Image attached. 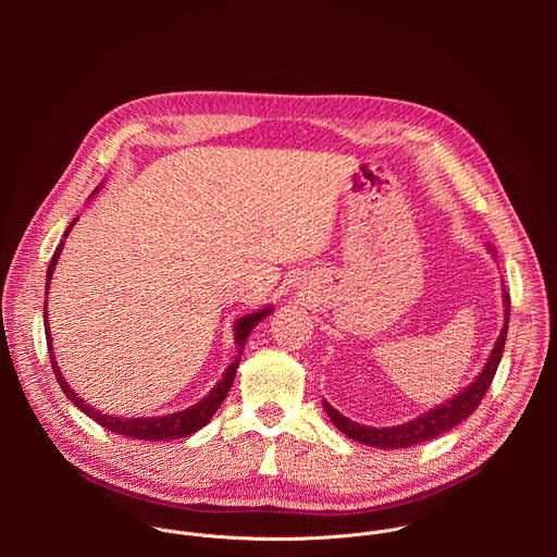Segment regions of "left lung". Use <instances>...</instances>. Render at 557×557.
I'll return each instance as SVG.
<instances>
[{
	"instance_id": "obj_1",
	"label": "left lung",
	"mask_w": 557,
	"mask_h": 557,
	"mask_svg": "<svg viewBox=\"0 0 557 557\" xmlns=\"http://www.w3.org/2000/svg\"><path fill=\"white\" fill-rule=\"evenodd\" d=\"M490 253L496 256V249L492 245H487ZM503 301H505V324L503 331L494 344V350L490 352V359L485 363V368L479 372L467 387H462L458 394H454L451 399L438 404L436 408L423 412L421 417L401 423V425H392V428H370V425H361L357 421H350L348 417L339 414L329 401H324V410L331 417L333 425L346 434L352 441H359L363 445H372V447H381V449H399V447H412V445H421L430 438H436L445 432H449L451 428H456L458 423H462L475 408L481 406L485 392L490 389L494 374L498 370V363L503 359V350H505V342H507V329H509V293L503 288Z\"/></svg>"
}]
</instances>
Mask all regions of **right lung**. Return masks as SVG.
I'll return each instance as SVG.
<instances>
[{
  "label": "right lung",
  "instance_id": "right-lung-1",
  "mask_svg": "<svg viewBox=\"0 0 557 557\" xmlns=\"http://www.w3.org/2000/svg\"><path fill=\"white\" fill-rule=\"evenodd\" d=\"M99 191V187H97ZM95 191V194H97ZM78 218H74L70 222V226L65 228L63 237H67L70 228L74 226ZM61 249H63V240L61 245L57 247L50 264H48V273H46V295H48V288H50V280H52V273H54V267H57V260L61 256ZM48 299L44 301V326H46V342H48V352H50V361H52V370H54V376L63 389V394L70 399V404H74L78 410H82L84 414H88L90 419H95L101 428L114 432V434H121V436H129V438H140V441H174V438H185L194 432H198L200 428H205L211 417L218 412V408L222 406V401L226 399V394L233 385V379H235V370H237V363H240V357L245 352V346H247V339L251 335V331L264 320V317H269L273 312V306H267V308H260V310H253L249 314H243L240 320H235L233 324V342H235V348H237V357L226 366L222 379L211 387V392L207 396H202V399L196 404V406H189L187 410H181V412H174V414H163V417H134V419H123V417H116V414H103L101 410L92 408L90 404H86L82 396H78L67 383H65V376L61 374L57 361H54V352H52V335H50V326H48V308H46Z\"/></svg>",
  "mask_w": 557,
  "mask_h": 557
}]
</instances>
